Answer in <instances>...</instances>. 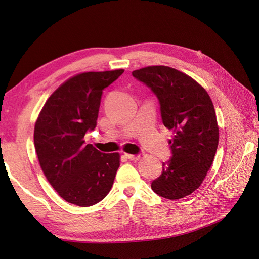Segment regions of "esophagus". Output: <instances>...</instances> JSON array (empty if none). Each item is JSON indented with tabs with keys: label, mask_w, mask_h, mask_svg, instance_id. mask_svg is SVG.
Returning <instances> with one entry per match:
<instances>
[{
	"label": "esophagus",
	"mask_w": 259,
	"mask_h": 259,
	"mask_svg": "<svg viewBox=\"0 0 259 259\" xmlns=\"http://www.w3.org/2000/svg\"><path fill=\"white\" fill-rule=\"evenodd\" d=\"M125 156L132 160H137L140 158V155H134V154H125Z\"/></svg>",
	"instance_id": "obj_1"
}]
</instances>
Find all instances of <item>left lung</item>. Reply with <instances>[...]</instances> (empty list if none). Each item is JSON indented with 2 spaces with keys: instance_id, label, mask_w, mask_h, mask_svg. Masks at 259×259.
<instances>
[{
  "instance_id": "1",
  "label": "left lung",
  "mask_w": 259,
  "mask_h": 259,
  "mask_svg": "<svg viewBox=\"0 0 259 259\" xmlns=\"http://www.w3.org/2000/svg\"><path fill=\"white\" fill-rule=\"evenodd\" d=\"M133 77L157 97L164 125L174 130L172 157L151 183L167 199H179L197 190L206 178L219 145L214 106L204 89L190 76L168 66L134 70Z\"/></svg>"
}]
</instances>
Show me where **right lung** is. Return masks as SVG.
<instances>
[{
  "instance_id": "1",
  "label": "right lung",
  "mask_w": 259,
  "mask_h": 259,
  "mask_svg": "<svg viewBox=\"0 0 259 259\" xmlns=\"http://www.w3.org/2000/svg\"><path fill=\"white\" fill-rule=\"evenodd\" d=\"M123 72H89L68 79L50 95L35 123L42 172L62 198L79 207L103 200L120 166L119 153L85 145L84 135L96 127L103 90Z\"/></svg>"
}]
</instances>
